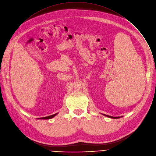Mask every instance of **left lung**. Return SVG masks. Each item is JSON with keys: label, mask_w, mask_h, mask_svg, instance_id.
<instances>
[{"label": "left lung", "mask_w": 156, "mask_h": 156, "mask_svg": "<svg viewBox=\"0 0 156 156\" xmlns=\"http://www.w3.org/2000/svg\"><path fill=\"white\" fill-rule=\"evenodd\" d=\"M104 115L108 117H109V118H112V119H119L120 118V117H112V116H110V115H106V114H103Z\"/></svg>", "instance_id": "obj_1"}]
</instances>
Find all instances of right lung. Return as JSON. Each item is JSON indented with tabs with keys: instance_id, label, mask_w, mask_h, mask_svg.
<instances>
[{
	"instance_id": "obj_1",
	"label": "right lung",
	"mask_w": 156,
	"mask_h": 156,
	"mask_svg": "<svg viewBox=\"0 0 156 156\" xmlns=\"http://www.w3.org/2000/svg\"><path fill=\"white\" fill-rule=\"evenodd\" d=\"M56 114H58V113L56 114H53L51 115H49V116H47V117H41V118H38L39 119H50L53 117H54Z\"/></svg>"
}]
</instances>
